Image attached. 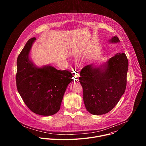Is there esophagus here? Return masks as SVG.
<instances>
[{
    "label": "esophagus",
    "mask_w": 146,
    "mask_h": 146,
    "mask_svg": "<svg viewBox=\"0 0 146 146\" xmlns=\"http://www.w3.org/2000/svg\"><path fill=\"white\" fill-rule=\"evenodd\" d=\"M78 78H79V74L75 73L74 74V80L77 81V80H78Z\"/></svg>",
    "instance_id": "1"
}]
</instances>
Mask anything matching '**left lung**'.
Instances as JSON below:
<instances>
[{
  "label": "left lung",
  "instance_id": "8db88e82",
  "mask_svg": "<svg viewBox=\"0 0 146 146\" xmlns=\"http://www.w3.org/2000/svg\"><path fill=\"white\" fill-rule=\"evenodd\" d=\"M110 43H120L117 36ZM128 60L125 53H117L105 62L87 65L80 72L83 100L87 111L102 115L111 111L124 94L127 86Z\"/></svg>",
  "mask_w": 146,
  "mask_h": 146
}]
</instances>
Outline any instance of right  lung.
Returning <instances> with one entry per match:
<instances>
[{"instance_id": "obj_1", "label": "right lung", "mask_w": 146, "mask_h": 146, "mask_svg": "<svg viewBox=\"0 0 146 146\" xmlns=\"http://www.w3.org/2000/svg\"><path fill=\"white\" fill-rule=\"evenodd\" d=\"M36 38H30L18 56L17 87L25 105L33 113L52 115L60 109L73 74L59 70L50 64L37 66L29 56Z\"/></svg>"}]
</instances>
